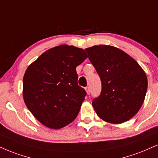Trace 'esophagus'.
<instances>
[{
	"label": "esophagus",
	"mask_w": 158,
	"mask_h": 158,
	"mask_svg": "<svg viewBox=\"0 0 158 158\" xmlns=\"http://www.w3.org/2000/svg\"><path fill=\"white\" fill-rule=\"evenodd\" d=\"M85 90H86V92H87V94H90V87H85Z\"/></svg>",
	"instance_id": "34e87169"
}]
</instances>
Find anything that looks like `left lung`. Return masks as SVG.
I'll list each match as a JSON object with an SVG mask.
<instances>
[{"instance_id": "8db88e82", "label": "left lung", "mask_w": 158, "mask_h": 158, "mask_svg": "<svg viewBox=\"0 0 158 158\" xmlns=\"http://www.w3.org/2000/svg\"><path fill=\"white\" fill-rule=\"evenodd\" d=\"M102 81L92 104L98 117L111 123L129 121L144 102L148 81L139 64L124 51L107 45L85 49Z\"/></svg>"}]
</instances>
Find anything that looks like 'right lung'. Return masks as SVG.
Segmentation results:
<instances>
[{"mask_svg":"<svg viewBox=\"0 0 158 158\" xmlns=\"http://www.w3.org/2000/svg\"><path fill=\"white\" fill-rule=\"evenodd\" d=\"M87 57L82 48L60 45L47 50L27 68L23 100L42 124L57 130L77 118L86 91L78 85L76 68Z\"/></svg>","mask_w":158,"mask_h":158,"instance_id":"add662e5","label":"right lung"}]
</instances>
